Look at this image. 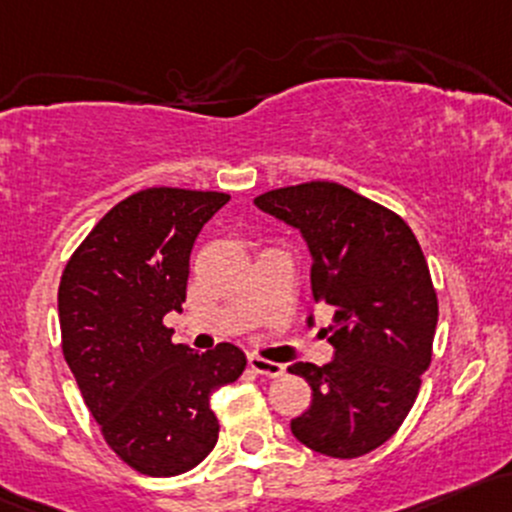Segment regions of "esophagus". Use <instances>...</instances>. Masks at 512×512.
I'll return each instance as SVG.
<instances>
[{
  "label": "esophagus",
  "mask_w": 512,
  "mask_h": 512,
  "mask_svg": "<svg viewBox=\"0 0 512 512\" xmlns=\"http://www.w3.org/2000/svg\"><path fill=\"white\" fill-rule=\"evenodd\" d=\"M247 364H250L252 372L262 374V376H282L284 374V367L279 362H269V359H262L257 355H250L247 357Z\"/></svg>",
  "instance_id": "34e87169"
}]
</instances>
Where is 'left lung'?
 Here are the masks:
<instances>
[{
  "label": "left lung",
  "mask_w": 512,
  "mask_h": 512,
  "mask_svg": "<svg viewBox=\"0 0 512 512\" xmlns=\"http://www.w3.org/2000/svg\"><path fill=\"white\" fill-rule=\"evenodd\" d=\"M255 206L299 230L313 299L335 308L323 330L333 359L289 367L313 391L291 432L325 457H362L401 428L430 367L437 294L423 250L401 216L335 182L274 189Z\"/></svg>",
  "instance_id": "8db88e82"
}]
</instances>
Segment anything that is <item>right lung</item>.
<instances>
[{"instance_id": "obj_1", "label": "right lung", "mask_w": 512, "mask_h": 512, "mask_svg": "<svg viewBox=\"0 0 512 512\" xmlns=\"http://www.w3.org/2000/svg\"><path fill=\"white\" fill-rule=\"evenodd\" d=\"M228 194L153 187L106 213L58 289L63 355L104 440L148 476L194 469L216 447L211 393L243 374V350L174 345L196 235Z\"/></svg>"}]
</instances>
